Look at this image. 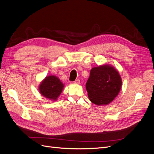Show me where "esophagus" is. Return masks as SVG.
Listing matches in <instances>:
<instances>
[{"mask_svg":"<svg viewBox=\"0 0 154 154\" xmlns=\"http://www.w3.org/2000/svg\"><path fill=\"white\" fill-rule=\"evenodd\" d=\"M80 80H75L74 82V84H80Z\"/></svg>","mask_w":154,"mask_h":154,"instance_id":"obj_1","label":"esophagus"}]
</instances>
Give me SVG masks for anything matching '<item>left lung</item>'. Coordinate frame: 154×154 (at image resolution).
I'll use <instances>...</instances> for the list:
<instances>
[{
	"label": "left lung",
	"mask_w": 154,
	"mask_h": 154,
	"mask_svg": "<svg viewBox=\"0 0 154 154\" xmlns=\"http://www.w3.org/2000/svg\"><path fill=\"white\" fill-rule=\"evenodd\" d=\"M122 80L117 69L108 63L92 68L86 83L90 101L101 106L109 105L118 95Z\"/></svg>",
	"instance_id": "8db88e82"
}]
</instances>
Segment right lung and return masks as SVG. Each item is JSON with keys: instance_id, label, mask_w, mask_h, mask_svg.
<instances>
[{"instance_id": "add662e5", "label": "right lung", "mask_w": 154, "mask_h": 154, "mask_svg": "<svg viewBox=\"0 0 154 154\" xmlns=\"http://www.w3.org/2000/svg\"><path fill=\"white\" fill-rule=\"evenodd\" d=\"M65 85L54 75L46 76L38 86L40 94L51 101H57L61 94Z\"/></svg>"}]
</instances>
